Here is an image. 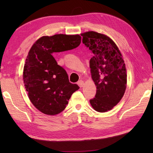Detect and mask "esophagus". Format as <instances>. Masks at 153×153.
I'll return each mask as SVG.
<instances>
[{
  "label": "esophagus",
  "mask_w": 153,
  "mask_h": 153,
  "mask_svg": "<svg viewBox=\"0 0 153 153\" xmlns=\"http://www.w3.org/2000/svg\"><path fill=\"white\" fill-rule=\"evenodd\" d=\"M77 85H78L79 87H83L84 85V81H82V80H79V81L77 82Z\"/></svg>",
  "instance_id": "esophagus-1"
}]
</instances>
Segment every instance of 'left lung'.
<instances>
[{
    "mask_svg": "<svg viewBox=\"0 0 153 153\" xmlns=\"http://www.w3.org/2000/svg\"><path fill=\"white\" fill-rule=\"evenodd\" d=\"M81 36L83 44L94 54L90 60V68L97 93L90 102L95 111L106 112L112 109L125 93V63L117 45L108 36L93 31Z\"/></svg>",
    "mask_w": 153,
    "mask_h": 153,
    "instance_id": "1",
    "label": "left lung"
}]
</instances>
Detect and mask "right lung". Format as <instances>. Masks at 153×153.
Listing matches in <instances>:
<instances>
[{"mask_svg": "<svg viewBox=\"0 0 153 153\" xmlns=\"http://www.w3.org/2000/svg\"><path fill=\"white\" fill-rule=\"evenodd\" d=\"M80 43L79 35L56 34L43 36L30 48L23 79L30 101L42 113L49 115L61 113L71 94L79 88L69 82L66 71L53 55L76 48Z\"/></svg>", "mask_w": 153, "mask_h": 153, "instance_id": "1", "label": "right lung"}]
</instances>
